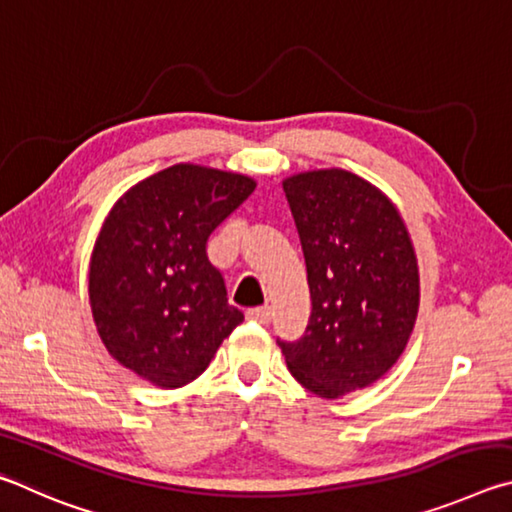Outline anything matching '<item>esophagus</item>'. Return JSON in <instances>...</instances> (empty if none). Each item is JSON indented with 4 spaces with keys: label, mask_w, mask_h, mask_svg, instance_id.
<instances>
[{
    "label": "esophagus",
    "mask_w": 512,
    "mask_h": 512,
    "mask_svg": "<svg viewBox=\"0 0 512 512\" xmlns=\"http://www.w3.org/2000/svg\"><path fill=\"white\" fill-rule=\"evenodd\" d=\"M247 319L256 321V324H270V321H272V308H270V306L249 308V310H247Z\"/></svg>",
    "instance_id": "34e87169"
}]
</instances>
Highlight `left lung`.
I'll return each mask as SVG.
<instances>
[{
  "instance_id": "left-lung-1",
  "label": "left lung",
  "mask_w": 512,
  "mask_h": 512,
  "mask_svg": "<svg viewBox=\"0 0 512 512\" xmlns=\"http://www.w3.org/2000/svg\"><path fill=\"white\" fill-rule=\"evenodd\" d=\"M306 256V333L279 346L294 380L339 398L380 380L416 324L420 279L409 231L380 188L342 168L283 182Z\"/></svg>"
}]
</instances>
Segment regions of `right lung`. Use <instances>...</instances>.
<instances>
[{
    "label": "right lung",
    "mask_w": 512,
    "mask_h": 512,
    "mask_svg": "<svg viewBox=\"0 0 512 512\" xmlns=\"http://www.w3.org/2000/svg\"><path fill=\"white\" fill-rule=\"evenodd\" d=\"M254 188L247 175L177 164L112 206L89 263V303L125 369L161 389L184 387L245 319L229 306L206 240Z\"/></svg>",
    "instance_id": "1"
}]
</instances>
